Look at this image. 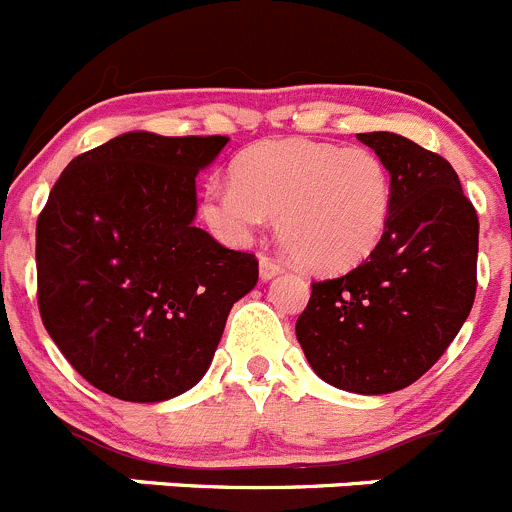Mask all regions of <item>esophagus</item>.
I'll return each mask as SVG.
<instances>
[{
    "label": "esophagus",
    "instance_id": "esophagus-1",
    "mask_svg": "<svg viewBox=\"0 0 512 512\" xmlns=\"http://www.w3.org/2000/svg\"><path fill=\"white\" fill-rule=\"evenodd\" d=\"M280 270H283V265H280V262L275 260V257H267V255L260 257V275H262V280L275 278V275H278Z\"/></svg>",
    "mask_w": 512,
    "mask_h": 512
}]
</instances>
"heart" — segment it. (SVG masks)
<instances>
[{
  "instance_id": "1",
  "label": "heart",
  "mask_w": 512,
  "mask_h": 512,
  "mask_svg": "<svg viewBox=\"0 0 512 512\" xmlns=\"http://www.w3.org/2000/svg\"><path fill=\"white\" fill-rule=\"evenodd\" d=\"M394 207L389 166L369 148L270 138L242 151L232 184L207 181L202 217L245 245L267 217L295 262L315 272L358 265L384 240Z\"/></svg>"
}]
</instances>
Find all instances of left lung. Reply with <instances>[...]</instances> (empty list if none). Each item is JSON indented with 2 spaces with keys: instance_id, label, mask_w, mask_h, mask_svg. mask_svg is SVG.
<instances>
[{
  "instance_id": "1",
  "label": "left lung",
  "mask_w": 512,
  "mask_h": 512,
  "mask_svg": "<svg viewBox=\"0 0 512 512\" xmlns=\"http://www.w3.org/2000/svg\"><path fill=\"white\" fill-rule=\"evenodd\" d=\"M389 166L384 240L341 278L313 283L295 336L331 386L389 394L439 361L470 315L480 222L450 161L396 133H358Z\"/></svg>"
}]
</instances>
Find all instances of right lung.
Listing matches in <instances>:
<instances>
[{
    "instance_id": "right-lung-1",
    "label": "right lung",
    "mask_w": 512,
    "mask_h": 512,
    "mask_svg": "<svg viewBox=\"0 0 512 512\" xmlns=\"http://www.w3.org/2000/svg\"><path fill=\"white\" fill-rule=\"evenodd\" d=\"M227 136L133 131L75 156L37 217V305L88 384L164 401L212 364L257 257L194 227L199 169Z\"/></svg>"
}]
</instances>
